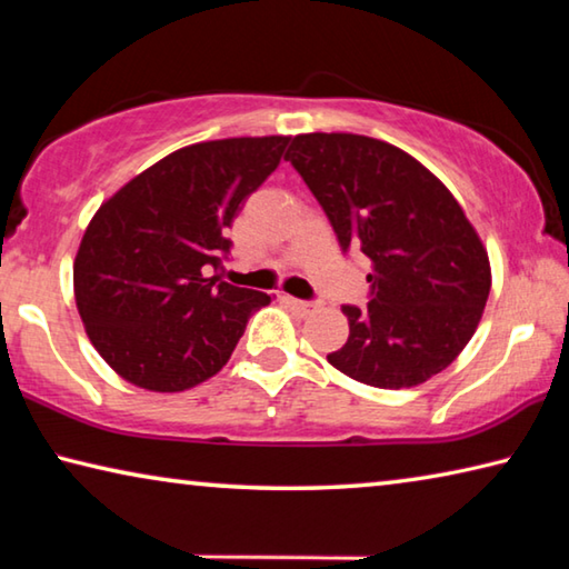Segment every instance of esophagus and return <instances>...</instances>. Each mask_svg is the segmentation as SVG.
I'll use <instances>...</instances> for the list:
<instances>
[{
    "mask_svg": "<svg viewBox=\"0 0 569 569\" xmlns=\"http://www.w3.org/2000/svg\"><path fill=\"white\" fill-rule=\"evenodd\" d=\"M283 301H286V306L291 308V311H293V313H298V316H308V313H313L316 308H319V303H313V301H301V298H293V296H286Z\"/></svg>",
    "mask_w": 569,
    "mask_h": 569,
    "instance_id": "obj_1",
    "label": "esophagus"
}]
</instances>
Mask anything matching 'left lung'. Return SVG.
Instances as JSON below:
<instances>
[{
  "label": "left lung",
  "mask_w": 569,
  "mask_h": 569,
  "mask_svg": "<svg viewBox=\"0 0 569 569\" xmlns=\"http://www.w3.org/2000/svg\"><path fill=\"white\" fill-rule=\"evenodd\" d=\"M286 160L341 248L371 261V301L341 308L349 339L329 363L377 389L445 371L475 336L492 288L487 248L457 198L409 152L366 134H296Z\"/></svg>",
  "instance_id": "left-lung-1"
}]
</instances>
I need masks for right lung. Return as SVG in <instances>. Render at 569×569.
<instances>
[{
    "instance_id": "add662e5",
    "label": "right lung",
    "mask_w": 569,
    "mask_h": 569,
    "mask_svg": "<svg viewBox=\"0 0 569 569\" xmlns=\"http://www.w3.org/2000/svg\"><path fill=\"white\" fill-rule=\"evenodd\" d=\"M288 140L180 148L92 216L74 258V301L92 346L124 381L160 393L198 387L228 363L250 313L271 303L208 273L223 263L228 228Z\"/></svg>"
}]
</instances>
